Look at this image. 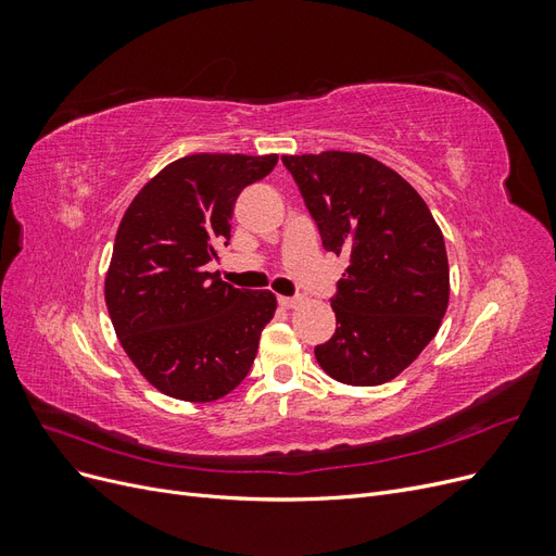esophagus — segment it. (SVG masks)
Returning a JSON list of instances; mask_svg holds the SVG:
<instances>
[{
  "mask_svg": "<svg viewBox=\"0 0 556 556\" xmlns=\"http://www.w3.org/2000/svg\"><path fill=\"white\" fill-rule=\"evenodd\" d=\"M278 304L282 308H294V306L301 304V299L299 296H278Z\"/></svg>",
  "mask_w": 556,
  "mask_h": 556,
  "instance_id": "esophagus-1",
  "label": "esophagus"
}]
</instances>
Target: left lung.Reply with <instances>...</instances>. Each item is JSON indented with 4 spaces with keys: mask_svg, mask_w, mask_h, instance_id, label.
I'll use <instances>...</instances> for the list:
<instances>
[{
    "mask_svg": "<svg viewBox=\"0 0 556 556\" xmlns=\"http://www.w3.org/2000/svg\"><path fill=\"white\" fill-rule=\"evenodd\" d=\"M325 250L350 266L331 299L336 333L315 348L323 371L352 387L394 380L439 333L450 301L443 231L425 199L364 153L282 155Z\"/></svg>",
    "mask_w": 556,
    "mask_h": 556,
    "instance_id": "obj_1",
    "label": "left lung"
}]
</instances>
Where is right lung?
<instances>
[{"label": "right lung", "mask_w": 556, "mask_h": 556, "mask_svg": "<svg viewBox=\"0 0 556 556\" xmlns=\"http://www.w3.org/2000/svg\"><path fill=\"white\" fill-rule=\"evenodd\" d=\"M278 155L197 153L150 178L115 233L106 308L127 357L166 396L208 403L237 390L276 313L268 290L245 292L206 271L229 239L245 185Z\"/></svg>", "instance_id": "right-lung-1"}]
</instances>
